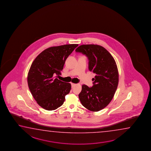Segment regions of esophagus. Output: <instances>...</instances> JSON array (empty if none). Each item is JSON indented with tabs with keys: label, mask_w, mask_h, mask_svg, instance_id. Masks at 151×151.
<instances>
[{
	"label": "esophagus",
	"mask_w": 151,
	"mask_h": 151,
	"mask_svg": "<svg viewBox=\"0 0 151 151\" xmlns=\"http://www.w3.org/2000/svg\"><path fill=\"white\" fill-rule=\"evenodd\" d=\"M76 85V84H75V83H71L72 87H74V86H75Z\"/></svg>",
	"instance_id": "34e87169"
}]
</instances>
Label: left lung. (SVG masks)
Listing matches in <instances>:
<instances>
[{
  "label": "left lung",
  "mask_w": 151,
  "mask_h": 151,
  "mask_svg": "<svg viewBox=\"0 0 151 151\" xmlns=\"http://www.w3.org/2000/svg\"><path fill=\"white\" fill-rule=\"evenodd\" d=\"M89 60V70L96 74L93 86L83 84L79 98L82 106L92 111L106 107L113 99L117 88L119 74L117 64L111 54L104 47L81 45L76 50Z\"/></svg>",
  "instance_id": "8db88e82"
}]
</instances>
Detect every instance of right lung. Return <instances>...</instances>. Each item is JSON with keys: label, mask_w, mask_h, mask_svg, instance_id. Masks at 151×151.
<instances>
[{"label": "right lung", "mask_w": 151, "mask_h": 151, "mask_svg": "<svg viewBox=\"0 0 151 151\" xmlns=\"http://www.w3.org/2000/svg\"><path fill=\"white\" fill-rule=\"evenodd\" d=\"M78 44H65L45 49L34 60L28 71L27 83L34 99L47 110H55L63 105L71 89L70 83L55 76L61 75L67 58Z\"/></svg>", "instance_id": "right-lung-1"}]
</instances>
